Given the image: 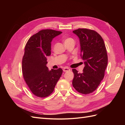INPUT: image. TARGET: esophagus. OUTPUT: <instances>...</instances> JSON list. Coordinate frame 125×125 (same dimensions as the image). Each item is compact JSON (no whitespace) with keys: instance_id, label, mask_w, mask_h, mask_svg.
Returning <instances> with one entry per match:
<instances>
[{"instance_id":"34e87169","label":"esophagus","mask_w":125,"mask_h":125,"mask_svg":"<svg viewBox=\"0 0 125 125\" xmlns=\"http://www.w3.org/2000/svg\"><path fill=\"white\" fill-rule=\"evenodd\" d=\"M70 70V69L69 68H63V71H64V72L69 71Z\"/></svg>"}]
</instances>
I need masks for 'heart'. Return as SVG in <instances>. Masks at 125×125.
<instances>
[{
    "label": "heart",
    "mask_w": 125,
    "mask_h": 125,
    "mask_svg": "<svg viewBox=\"0 0 125 125\" xmlns=\"http://www.w3.org/2000/svg\"><path fill=\"white\" fill-rule=\"evenodd\" d=\"M71 41H73V40L71 38H70V37H68V38H66L65 40H64V44H65L66 43H68V42Z\"/></svg>",
    "instance_id": "obj_1"
}]
</instances>
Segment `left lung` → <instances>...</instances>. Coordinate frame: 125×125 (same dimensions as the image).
<instances>
[{
    "label": "left lung",
    "mask_w": 125,
    "mask_h": 125,
    "mask_svg": "<svg viewBox=\"0 0 125 125\" xmlns=\"http://www.w3.org/2000/svg\"><path fill=\"white\" fill-rule=\"evenodd\" d=\"M79 39L81 57L84 60L82 73L73 69V85L75 90L83 94L96 90L104 77L108 57L103 39L94 30L78 29L73 31Z\"/></svg>",
    "instance_id": "left-lung-1"
}]
</instances>
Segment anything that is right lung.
I'll list each match as a JSON object with an SVG mask.
<instances>
[{
    "label": "right lung",
    "instance_id": "1",
    "mask_svg": "<svg viewBox=\"0 0 125 125\" xmlns=\"http://www.w3.org/2000/svg\"><path fill=\"white\" fill-rule=\"evenodd\" d=\"M62 33L51 29L41 30L30 37L25 45L22 74L30 90L37 97L51 94L62 74V69L50 71L46 66V58L51 54V42Z\"/></svg>",
    "mask_w": 125,
    "mask_h": 125
}]
</instances>
